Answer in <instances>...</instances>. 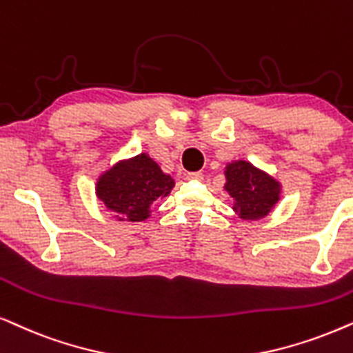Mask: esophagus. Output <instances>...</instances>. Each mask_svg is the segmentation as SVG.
Listing matches in <instances>:
<instances>
[{
	"mask_svg": "<svg viewBox=\"0 0 353 353\" xmlns=\"http://www.w3.org/2000/svg\"><path fill=\"white\" fill-rule=\"evenodd\" d=\"M186 178L188 180H193V181H201L204 178V175L201 172H191V173H188Z\"/></svg>",
	"mask_w": 353,
	"mask_h": 353,
	"instance_id": "obj_1",
	"label": "esophagus"
}]
</instances>
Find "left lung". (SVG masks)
Wrapping results in <instances>:
<instances>
[{
	"label": "left lung",
	"mask_w": 353,
	"mask_h": 353,
	"mask_svg": "<svg viewBox=\"0 0 353 353\" xmlns=\"http://www.w3.org/2000/svg\"><path fill=\"white\" fill-rule=\"evenodd\" d=\"M223 190L233 198V210L243 221L264 219L281 201L282 185L246 160H233L225 167Z\"/></svg>",
	"instance_id": "8db88e82"
}]
</instances>
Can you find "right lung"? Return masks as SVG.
I'll return each mask as SVG.
<instances>
[{
  "instance_id": "right-lung-1",
  "label": "right lung",
  "mask_w": 353,
  "mask_h": 353,
  "mask_svg": "<svg viewBox=\"0 0 353 353\" xmlns=\"http://www.w3.org/2000/svg\"><path fill=\"white\" fill-rule=\"evenodd\" d=\"M173 186V178L143 152L105 170L95 183V194L118 221L141 222L150 217L152 204L170 194Z\"/></svg>"
}]
</instances>
